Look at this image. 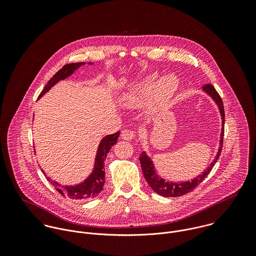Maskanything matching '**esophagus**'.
<instances>
[{
  "label": "esophagus",
  "mask_w": 256,
  "mask_h": 256,
  "mask_svg": "<svg viewBox=\"0 0 256 256\" xmlns=\"http://www.w3.org/2000/svg\"><path fill=\"white\" fill-rule=\"evenodd\" d=\"M121 136L124 140L126 141H132L134 140L135 136H136V133L133 131V130H130V129H125L122 131L121 133Z\"/></svg>",
  "instance_id": "34e87169"
}]
</instances>
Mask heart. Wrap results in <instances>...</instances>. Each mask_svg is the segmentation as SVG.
Returning <instances> with one entry per match:
<instances>
[{"instance_id": "b5f03b06", "label": "heart", "mask_w": 256, "mask_h": 256, "mask_svg": "<svg viewBox=\"0 0 256 256\" xmlns=\"http://www.w3.org/2000/svg\"><path fill=\"white\" fill-rule=\"evenodd\" d=\"M158 76L150 74L139 84L133 94L125 96L123 102L128 106H136L141 100L152 92V98L156 104H164L176 92L178 80L176 76L168 74L156 82Z\"/></svg>"}]
</instances>
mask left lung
Listing matches in <instances>:
<instances>
[{
  "mask_svg": "<svg viewBox=\"0 0 256 256\" xmlns=\"http://www.w3.org/2000/svg\"><path fill=\"white\" fill-rule=\"evenodd\" d=\"M203 90L208 94H210L213 98V100L217 102V104L219 106L220 115H222V134H220L219 152H218L215 160L207 168V170H205V172H202V174L198 176L196 178H194L191 182L182 183L168 182L156 176V174L154 172L152 162H150L148 156H146L145 152H142V156H140V162H141V166H142L143 174H144V176L146 178V182L148 183V185L152 187V189L154 192H156L158 194H160L162 196H166V197H178V196H182L184 194H187V193L191 192L192 190H194L200 183L202 182L206 178V176L210 174V172L212 170V168H214L216 162L219 158L220 152H222V140H224V104H222V98L220 96V94H218V92L216 90V88H214V86H212L211 84H205L203 86Z\"/></svg>",
  "mask_w": 256,
  "mask_h": 256,
  "instance_id": "8db88e82",
  "label": "left lung"
}]
</instances>
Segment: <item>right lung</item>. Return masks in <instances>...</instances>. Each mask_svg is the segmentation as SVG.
<instances>
[{
  "instance_id": "1",
  "label": "right lung",
  "mask_w": 256,
  "mask_h": 256,
  "mask_svg": "<svg viewBox=\"0 0 256 256\" xmlns=\"http://www.w3.org/2000/svg\"><path fill=\"white\" fill-rule=\"evenodd\" d=\"M84 62L80 63H71V64H66L63 66L62 69H60L57 73L55 74L47 82V84L44 86L43 90L40 92L39 98L42 96L52 86H54L58 80H64L67 76H69L71 74L73 73L76 69H78L80 66L84 65ZM119 137V131H117L114 134L108 135L104 137L98 146V152H96V164H94V170L90 176V178L82 184H78L76 186H66V187H61L59 183L55 182L53 180H50L48 178V182L51 183V185L54 186V188L64 197H68L71 199H76V200H86V199H92L96 197L102 190L104 189V185L106 182V172L104 170V160L106 158V156L112 148L113 145L117 143V139ZM41 172L45 174V172L41 170Z\"/></svg>"
}]
</instances>
